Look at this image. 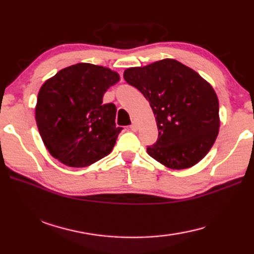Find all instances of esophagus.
Here are the masks:
<instances>
[{
	"label": "esophagus",
	"mask_w": 254,
	"mask_h": 254,
	"mask_svg": "<svg viewBox=\"0 0 254 254\" xmlns=\"http://www.w3.org/2000/svg\"><path fill=\"white\" fill-rule=\"evenodd\" d=\"M137 127H137V123H136V122H132V124L130 126L131 130H132V131H136Z\"/></svg>",
	"instance_id": "1"
}]
</instances>
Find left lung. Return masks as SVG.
<instances>
[{
    "mask_svg": "<svg viewBox=\"0 0 254 254\" xmlns=\"http://www.w3.org/2000/svg\"><path fill=\"white\" fill-rule=\"evenodd\" d=\"M124 79L143 94L156 115L158 139L150 157L171 169H186L213 147L220 128L218 100L195 70L175 59L128 68Z\"/></svg>",
    "mask_w": 254,
    "mask_h": 254,
    "instance_id": "obj_1",
    "label": "left lung"
}]
</instances>
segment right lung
Masks as SVG:
<instances>
[{
    "label": "right lung",
    "mask_w": 254,
    "mask_h": 254,
    "mask_svg": "<svg viewBox=\"0 0 254 254\" xmlns=\"http://www.w3.org/2000/svg\"><path fill=\"white\" fill-rule=\"evenodd\" d=\"M118 72L92 64H76L41 86L36 121L51 156L64 165L83 168L106 157L123 127H117V106L103 104Z\"/></svg>",
    "instance_id": "right-lung-1"
}]
</instances>
